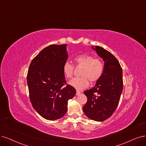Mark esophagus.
<instances>
[{
    "label": "esophagus",
    "instance_id": "34e87169",
    "mask_svg": "<svg viewBox=\"0 0 146 146\" xmlns=\"http://www.w3.org/2000/svg\"><path fill=\"white\" fill-rule=\"evenodd\" d=\"M80 94V91L77 90V91H76V96H79Z\"/></svg>",
    "mask_w": 146,
    "mask_h": 146
}]
</instances>
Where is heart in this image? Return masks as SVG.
Returning a JSON list of instances; mask_svg holds the SVG:
<instances>
[{
    "label": "heart",
    "instance_id": "1",
    "mask_svg": "<svg viewBox=\"0 0 146 146\" xmlns=\"http://www.w3.org/2000/svg\"><path fill=\"white\" fill-rule=\"evenodd\" d=\"M76 67H82L80 76L70 80L69 84L78 90H83L88 87L89 81L96 82L101 78L104 72L105 66L103 61L100 58H94L93 55L88 54H80L73 59ZM74 66L66 62L62 66V72L67 79L72 78L74 73Z\"/></svg>",
    "mask_w": 146,
    "mask_h": 146
}]
</instances>
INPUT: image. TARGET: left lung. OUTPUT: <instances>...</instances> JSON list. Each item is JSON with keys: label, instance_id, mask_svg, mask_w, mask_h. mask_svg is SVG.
Returning a JSON list of instances; mask_svg holds the SVG:
<instances>
[{"label": "left lung", "instance_id": "obj_1", "mask_svg": "<svg viewBox=\"0 0 146 146\" xmlns=\"http://www.w3.org/2000/svg\"><path fill=\"white\" fill-rule=\"evenodd\" d=\"M105 62L104 72L91 89L84 91L87 102L83 106L85 114L90 119L102 121L115 111L122 93L123 71L117 59L100 46L93 47Z\"/></svg>", "mask_w": 146, "mask_h": 146}]
</instances>
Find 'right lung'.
<instances>
[{"instance_id":"right-lung-1","label":"right lung","mask_w":146,"mask_h":146,"mask_svg":"<svg viewBox=\"0 0 146 146\" xmlns=\"http://www.w3.org/2000/svg\"><path fill=\"white\" fill-rule=\"evenodd\" d=\"M67 44L45 47L32 59L27 74L29 98L35 110L46 120H55L67 111L68 100L76 90L67 84L62 66L67 60Z\"/></svg>"}]
</instances>
